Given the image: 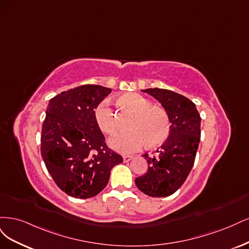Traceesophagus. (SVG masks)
<instances>
[{
	"label": "esophagus",
	"mask_w": 249,
	"mask_h": 249,
	"mask_svg": "<svg viewBox=\"0 0 249 249\" xmlns=\"http://www.w3.org/2000/svg\"><path fill=\"white\" fill-rule=\"evenodd\" d=\"M132 158H133L132 156H127V155L123 156V160H124V162H128V161H130V160H131Z\"/></svg>",
	"instance_id": "34e87169"
}]
</instances>
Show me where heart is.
I'll use <instances>...</instances> for the list:
<instances>
[{
	"label": "heart",
	"instance_id": "obj_1",
	"mask_svg": "<svg viewBox=\"0 0 249 249\" xmlns=\"http://www.w3.org/2000/svg\"><path fill=\"white\" fill-rule=\"evenodd\" d=\"M121 106L133 111L130 130L121 131L109 140V146L123 154L141 150L148 142L150 147L162 143L171 131V124L165 111L151 107V102L139 93H126L120 96ZM94 116L100 130L113 134L117 129L115 110L108 99L102 100L95 108Z\"/></svg>",
	"mask_w": 249,
	"mask_h": 249
}]
</instances>
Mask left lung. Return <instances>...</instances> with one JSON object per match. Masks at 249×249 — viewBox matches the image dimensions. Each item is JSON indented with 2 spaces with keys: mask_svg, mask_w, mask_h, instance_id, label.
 Here are the masks:
<instances>
[{
  "mask_svg": "<svg viewBox=\"0 0 249 249\" xmlns=\"http://www.w3.org/2000/svg\"><path fill=\"white\" fill-rule=\"evenodd\" d=\"M142 92L161 103L171 131L157 156L142 155L148 161V171L135 179V184L149 196H168L182 186L194 166L200 139V116L196 104L185 96L158 88Z\"/></svg>",
  "mask_w": 249,
  "mask_h": 249,
  "instance_id": "obj_1",
  "label": "left lung"
}]
</instances>
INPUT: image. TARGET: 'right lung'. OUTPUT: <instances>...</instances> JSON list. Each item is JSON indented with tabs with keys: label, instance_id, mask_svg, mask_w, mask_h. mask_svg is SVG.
Masks as SVG:
<instances>
[{
	"label": "right lung",
	"instance_id": "1",
	"mask_svg": "<svg viewBox=\"0 0 249 249\" xmlns=\"http://www.w3.org/2000/svg\"><path fill=\"white\" fill-rule=\"evenodd\" d=\"M109 88L84 85L49 102L41 131V155L58 187L70 196L89 198L107 185L110 171L123 161L110 150L96 123V107Z\"/></svg>",
	"mask_w": 249,
	"mask_h": 249
}]
</instances>
